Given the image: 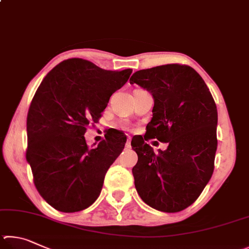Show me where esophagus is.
Wrapping results in <instances>:
<instances>
[{
	"mask_svg": "<svg viewBox=\"0 0 249 249\" xmlns=\"http://www.w3.org/2000/svg\"><path fill=\"white\" fill-rule=\"evenodd\" d=\"M125 147H127V149H129V147H131V139H130V138H128L127 142H125Z\"/></svg>",
	"mask_w": 249,
	"mask_h": 249,
	"instance_id": "esophagus-1",
	"label": "esophagus"
}]
</instances>
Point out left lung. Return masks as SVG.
Masks as SVG:
<instances>
[{
	"instance_id": "obj_1",
	"label": "left lung",
	"mask_w": 249,
	"mask_h": 249,
	"mask_svg": "<svg viewBox=\"0 0 249 249\" xmlns=\"http://www.w3.org/2000/svg\"><path fill=\"white\" fill-rule=\"evenodd\" d=\"M133 83L154 99L146 139L168 145L154 153L145 137L131 142L138 154L132 168L136 189L155 210L179 212L197 200L213 174L216 105L202 77L188 65L140 70L130 78V84Z\"/></svg>"
}]
</instances>
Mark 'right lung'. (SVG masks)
Instances as JSON below:
<instances>
[{"label": "right lung", "mask_w": 249, "mask_h": 249, "mask_svg": "<svg viewBox=\"0 0 249 249\" xmlns=\"http://www.w3.org/2000/svg\"><path fill=\"white\" fill-rule=\"evenodd\" d=\"M131 73L73 58L52 69L38 87L27 115L26 160L39 194L55 210L82 211L98 198L127 138L115 131L89 147L84 134Z\"/></svg>", "instance_id": "1"}]
</instances>
